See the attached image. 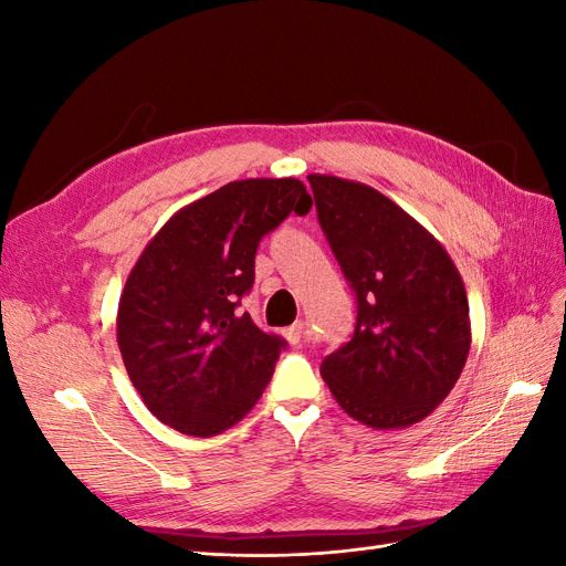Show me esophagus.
Masks as SVG:
<instances>
[{"instance_id": "1", "label": "esophagus", "mask_w": 566, "mask_h": 566, "mask_svg": "<svg viewBox=\"0 0 566 566\" xmlns=\"http://www.w3.org/2000/svg\"><path fill=\"white\" fill-rule=\"evenodd\" d=\"M306 335H310V328H306L304 321H297L295 325H290V328L283 331V337L290 342V345H297Z\"/></svg>"}]
</instances>
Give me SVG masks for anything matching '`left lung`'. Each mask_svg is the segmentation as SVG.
Segmentation results:
<instances>
[{"instance_id":"1","label":"left lung","mask_w":566,"mask_h":566,"mask_svg":"<svg viewBox=\"0 0 566 566\" xmlns=\"http://www.w3.org/2000/svg\"><path fill=\"white\" fill-rule=\"evenodd\" d=\"M318 224L356 295V328L321 375L345 413L399 430L449 397L470 354V306L437 238L375 188L310 175Z\"/></svg>"}]
</instances>
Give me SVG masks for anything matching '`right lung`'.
Returning a JSON list of instances; mask_svg holds the SVG:
<instances>
[{
  "label": "right lung",
  "instance_id": "1",
  "mask_svg": "<svg viewBox=\"0 0 566 566\" xmlns=\"http://www.w3.org/2000/svg\"><path fill=\"white\" fill-rule=\"evenodd\" d=\"M310 210L300 179H243L186 205L153 235L119 295L117 347L160 422L214 437L262 397L285 339L235 310L262 238Z\"/></svg>",
  "mask_w": 566,
  "mask_h": 566
}]
</instances>
